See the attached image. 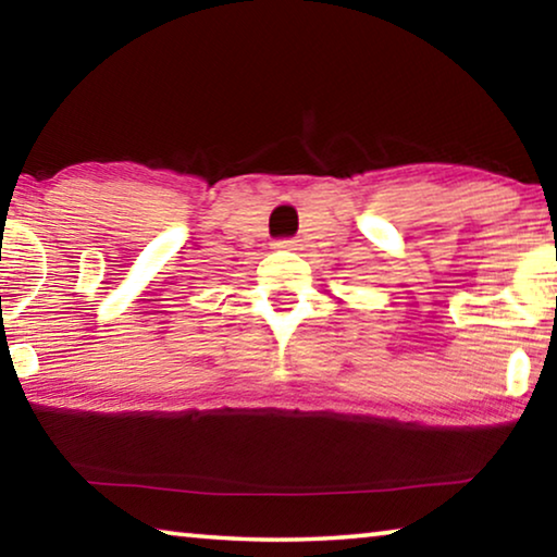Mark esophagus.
<instances>
[{
	"label": "esophagus",
	"instance_id": "obj_1",
	"mask_svg": "<svg viewBox=\"0 0 557 557\" xmlns=\"http://www.w3.org/2000/svg\"><path fill=\"white\" fill-rule=\"evenodd\" d=\"M272 247H275V250H297V239H293V237L275 239V243H272Z\"/></svg>",
	"mask_w": 557,
	"mask_h": 557
}]
</instances>
